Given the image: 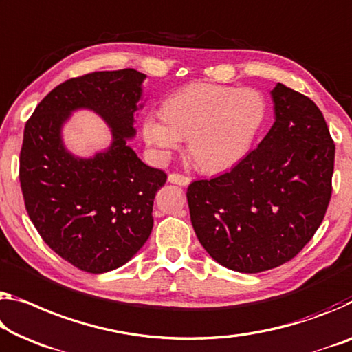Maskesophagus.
<instances>
[{
  "label": "esophagus",
  "mask_w": 352,
  "mask_h": 352,
  "mask_svg": "<svg viewBox=\"0 0 352 352\" xmlns=\"http://www.w3.org/2000/svg\"><path fill=\"white\" fill-rule=\"evenodd\" d=\"M167 182H169V183H174V185L188 186L189 183H191V177H188V175H182V174H177V172H174V174H169V175H167Z\"/></svg>",
  "instance_id": "esophagus-1"
}]
</instances>
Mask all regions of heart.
I'll return each mask as SVG.
<instances>
[{
	"mask_svg": "<svg viewBox=\"0 0 352 352\" xmlns=\"http://www.w3.org/2000/svg\"><path fill=\"white\" fill-rule=\"evenodd\" d=\"M265 98L250 87L192 82L161 106V119L147 117L142 131L160 152H170L188 139V150L204 172L235 166L252 144L265 117Z\"/></svg>",
	"mask_w": 352,
	"mask_h": 352,
	"instance_id": "heart-1",
	"label": "heart"
}]
</instances>
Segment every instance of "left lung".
I'll list each match as a JSON object with an SVG mask.
<instances>
[{
    "label": "left lung",
    "mask_w": 352,
    "mask_h": 352,
    "mask_svg": "<svg viewBox=\"0 0 352 352\" xmlns=\"http://www.w3.org/2000/svg\"><path fill=\"white\" fill-rule=\"evenodd\" d=\"M271 97L276 120L258 147L186 192L204 249L248 274L296 256L321 226L332 194L336 144L320 108L282 82Z\"/></svg>",
    "instance_id": "left-lung-1"
}]
</instances>
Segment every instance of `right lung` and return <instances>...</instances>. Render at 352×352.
I'll return each instance as SVG.
<instances>
[{
	"label": "right lung",
	"instance_id": "obj_1",
	"mask_svg": "<svg viewBox=\"0 0 352 352\" xmlns=\"http://www.w3.org/2000/svg\"><path fill=\"white\" fill-rule=\"evenodd\" d=\"M144 80L135 69L72 78L37 104L25 126L20 185L28 216L56 254L92 274L125 265L146 244L153 199L167 178L128 146ZM76 109L94 110L111 128V146L92 159L63 146L62 126Z\"/></svg>",
	"mask_w": 352,
	"mask_h": 352
}]
</instances>
